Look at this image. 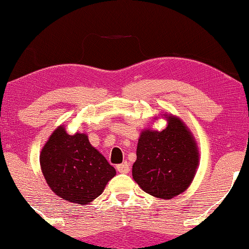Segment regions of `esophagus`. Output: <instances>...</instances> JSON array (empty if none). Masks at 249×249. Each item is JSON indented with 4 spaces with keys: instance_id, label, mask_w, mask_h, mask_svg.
I'll return each mask as SVG.
<instances>
[{
    "instance_id": "1",
    "label": "esophagus",
    "mask_w": 249,
    "mask_h": 249,
    "mask_svg": "<svg viewBox=\"0 0 249 249\" xmlns=\"http://www.w3.org/2000/svg\"><path fill=\"white\" fill-rule=\"evenodd\" d=\"M117 171H118L119 173H128L130 172V164H128L127 161H124L123 164L117 166Z\"/></svg>"
}]
</instances>
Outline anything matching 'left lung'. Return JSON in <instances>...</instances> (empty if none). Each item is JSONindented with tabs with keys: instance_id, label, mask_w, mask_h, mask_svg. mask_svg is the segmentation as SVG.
I'll use <instances>...</instances> for the list:
<instances>
[{
	"instance_id": "obj_1",
	"label": "left lung",
	"mask_w": 249,
	"mask_h": 249,
	"mask_svg": "<svg viewBox=\"0 0 249 249\" xmlns=\"http://www.w3.org/2000/svg\"><path fill=\"white\" fill-rule=\"evenodd\" d=\"M161 117L167 123L164 130L148 127L139 136L132 177L144 192L170 200L192 184L200 154L193 133L178 116L164 113Z\"/></svg>"
}]
</instances>
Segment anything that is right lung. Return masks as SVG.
I'll return each mask as SVG.
<instances>
[{
    "instance_id": "right-lung-1",
    "label": "right lung",
    "mask_w": 249,
    "mask_h": 249,
    "mask_svg": "<svg viewBox=\"0 0 249 249\" xmlns=\"http://www.w3.org/2000/svg\"><path fill=\"white\" fill-rule=\"evenodd\" d=\"M48 186L65 201L91 204L116 176L105 157L90 144L87 133L69 134L63 125L51 133L39 154Z\"/></svg>"
}]
</instances>
